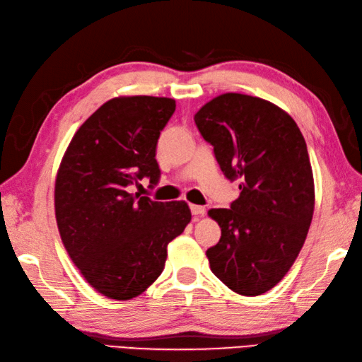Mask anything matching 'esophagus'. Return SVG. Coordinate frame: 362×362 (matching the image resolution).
<instances>
[{
  "mask_svg": "<svg viewBox=\"0 0 362 362\" xmlns=\"http://www.w3.org/2000/svg\"><path fill=\"white\" fill-rule=\"evenodd\" d=\"M190 211H192L194 216H203L204 213H206V209L200 206V204H190Z\"/></svg>",
  "mask_w": 362,
  "mask_h": 362,
  "instance_id": "esophagus-1",
  "label": "esophagus"
}]
</instances>
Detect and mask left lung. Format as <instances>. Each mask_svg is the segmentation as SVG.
I'll return each mask as SVG.
<instances>
[{"instance_id":"obj_1","label":"left lung","mask_w":362,"mask_h":362,"mask_svg":"<svg viewBox=\"0 0 362 362\" xmlns=\"http://www.w3.org/2000/svg\"><path fill=\"white\" fill-rule=\"evenodd\" d=\"M202 137L240 197L211 209L221 240L206 250L211 271L244 296L282 281L301 250L313 214L308 145L290 115L260 98L227 93L195 115Z\"/></svg>"}]
</instances>
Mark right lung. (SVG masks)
I'll return each mask as SVG.
<instances>
[{"label":"right lung","mask_w":362,"mask_h":362,"mask_svg":"<svg viewBox=\"0 0 362 362\" xmlns=\"http://www.w3.org/2000/svg\"><path fill=\"white\" fill-rule=\"evenodd\" d=\"M168 98H117L75 132L54 186V214L67 254L102 295L126 301L160 276L167 245L190 222L186 202H156L129 189L158 186L156 148L175 112Z\"/></svg>","instance_id":"add662e5"}]
</instances>
